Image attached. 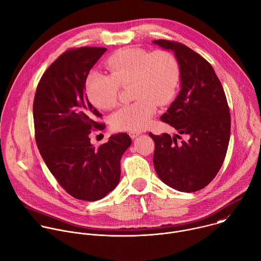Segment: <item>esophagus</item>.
<instances>
[{
  "label": "esophagus",
  "mask_w": 261,
  "mask_h": 261,
  "mask_svg": "<svg viewBox=\"0 0 261 261\" xmlns=\"http://www.w3.org/2000/svg\"><path fill=\"white\" fill-rule=\"evenodd\" d=\"M129 135H130L131 138H135V137H137L138 135H140V132H138V131H130V132H129Z\"/></svg>",
  "instance_id": "obj_1"
}]
</instances>
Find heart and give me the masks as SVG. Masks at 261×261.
<instances>
[{
  "label": "heart",
  "mask_w": 261,
  "mask_h": 261,
  "mask_svg": "<svg viewBox=\"0 0 261 261\" xmlns=\"http://www.w3.org/2000/svg\"><path fill=\"white\" fill-rule=\"evenodd\" d=\"M106 66L110 74L91 71L86 79V94L99 110L118 103L121 86L130 84L132 99L111 117L116 130L140 131L155 114L156 105L166 106L174 98L180 81V66L167 50L147 51L139 47L121 49L111 55Z\"/></svg>",
  "instance_id": "1"
}]
</instances>
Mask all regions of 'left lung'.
I'll return each instance as SVG.
<instances>
[{"label":"left lung","instance_id":"left-lung-1","mask_svg":"<svg viewBox=\"0 0 261 261\" xmlns=\"http://www.w3.org/2000/svg\"><path fill=\"white\" fill-rule=\"evenodd\" d=\"M152 43L174 51L180 66L181 90L161 121L187 137L149 133L154 141L153 166L170 188L197 192L214 179L226 154L230 135L226 96L213 67L200 54L175 41Z\"/></svg>","mask_w":261,"mask_h":261}]
</instances>
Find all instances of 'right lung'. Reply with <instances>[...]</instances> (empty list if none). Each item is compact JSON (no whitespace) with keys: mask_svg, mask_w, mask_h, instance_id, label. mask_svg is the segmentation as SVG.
Segmentation results:
<instances>
[{"mask_svg":"<svg viewBox=\"0 0 261 261\" xmlns=\"http://www.w3.org/2000/svg\"><path fill=\"white\" fill-rule=\"evenodd\" d=\"M107 51L80 47L62 53L43 73L36 90L35 137L48 169L71 197L97 201L119 184L121 158L131 144L126 133L93 146L90 134L105 129L101 114L85 93L90 69Z\"/></svg>","mask_w":261,"mask_h":261,"instance_id":"obj_1","label":"right lung"}]
</instances>
